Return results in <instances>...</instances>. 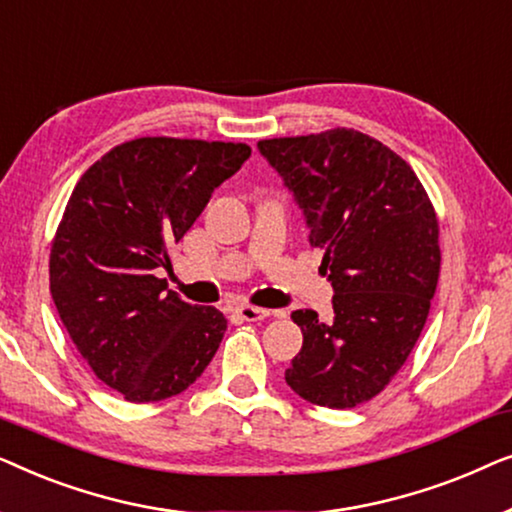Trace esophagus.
<instances>
[{
	"mask_svg": "<svg viewBox=\"0 0 512 512\" xmlns=\"http://www.w3.org/2000/svg\"><path fill=\"white\" fill-rule=\"evenodd\" d=\"M235 314L242 321H261L265 317H270V310H263V307H254V305H237Z\"/></svg>",
	"mask_w": 512,
	"mask_h": 512,
	"instance_id": "obj_1",
	"label": "esophagus"
}]
</instances>
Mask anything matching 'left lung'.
Instances as JSON below:
<instances>
[{"instance_id":"obj_1","label":"left lung","mask_w":512,"mask_h":512,"mask_svg":"<svg viewBox=\"0 0 512 512\" xmlns=\"http://www.w3.org/2000/svg\"><path fill=\"white\" fill-rule=\"evenodd\" d=\"M303 209L333 296V321L291 319L303 349L286 384L324 408H356L387 387L408 359L440 275L438 219L422 181L389 146L335 128L258 142Z\"/></svg>"}]
</instances>
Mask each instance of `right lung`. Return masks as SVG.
Wrapping results in <instances>:
<instances>
[{
	"label": "right lung",
	"instance_id": "add662e5",
	"mask_svg": "<svg viewBox=\"0 0 512 512\" xmlns=\"http://www.w3.org/2000/svg\"><path fill=\"white\" fill-rule=\"evenodd\" d=\"M249 156L247 144L139 137L74 186L51 247V296L97 380L125 401L177 396L214 359L226 317L167 291L156 268Z\"/></svg>",
	"mask_w": 512,
	"mask_h": 512
}]
</instances>
